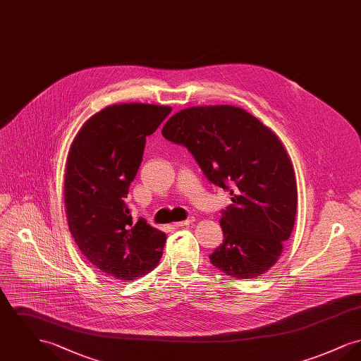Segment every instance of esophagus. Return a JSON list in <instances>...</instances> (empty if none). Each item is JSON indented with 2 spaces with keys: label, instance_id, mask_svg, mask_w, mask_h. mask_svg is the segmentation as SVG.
I'll use <instances>...</instances> for the list:
<instances>
[{
  "label": "esophagus",
  "instance_id": "1",
  "mask_svg": "<svg viewBox=\"0 0 361 361\" xmlns=\"http://www.w3.org/2000/svg\"><path fill=\"white\" fill-rule=\"evenodd\" d=\"M195 222V216H189L188 219H185V221H183V222H177V224H174L176 227H183V226H188V224H193Z\"/></svg>",
  "mask_w": 361,
  "mask_h": 361
}]
</instances>
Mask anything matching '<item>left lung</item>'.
Listing matches in <instances>:
<instances>
[{
	"label": "left lung",
	"instance_id": "8db88e82",
	"mask_svg": "<svg viewBox=\"0 0 361 361\" xmlns=\"http://www.w3.org/2000/svg\"><path fill=\"white\" fill-rule=\"evenodd\" d=\"M162 135L187 147L208 181L231 195L233 204L221 218L224 243L209 255L211 264L237 279L269 271L291 235L298 202L291 159L280 139L233 105L181 109Z\"/></svg>",
	"mask_w": 361,
	"mask_h": 361
}]
</instances>
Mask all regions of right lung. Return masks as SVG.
Segmentation results:
<instances>
[{
	"label": "right lung",
	"instance_id": "right-lung-1",
	"mask_svg": "<svg viewBox=\"0 0 361 361\" xmlns=\"http://www.w3.org/2000/svg\"><path fill=\"white\" fill-rule=\"evenodd\" d=\"M171 106L115 104L89 118L70 146L65 207L70 233L97 269L116 280L147 275L162 257L166 234L124 203L142 162L146 137Z\"/></svg>",
	"mask_w": 361,
	"mask_h": 361
}]
</instances>
